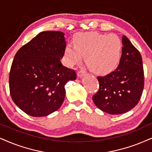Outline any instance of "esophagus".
Wrapping results in <instances>:
<instances>
[{
	"instance_id": "obj_1",
	"label": "esophagus",
	"mask_w": 152,
	"mask_h": 152,
	"mask_svg": "<svg viewBox=\"0 0 152 152\" xmlns=\"http://www.w3.org/2000/svg\"><path fill=\"white\" fill-rule=\"evenodd\" d=\"M85 73H86V72H85V70H81L78 71L77 73V77H83L84 75H85Z\"/></svg>"
}]
</instances>
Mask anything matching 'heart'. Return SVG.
I'll return each instance as SVG.
<instances>
[{"mask_svg":"<svg viewBox=\"0 0 152 152\" xmlns=\"http://www.w3.org/2000/svg\"><path fill=\"white\" fill-rule=\"evenodd\" d=\"M74 43L75 47L67 45L65 49V62L69 67L80 64L82 57H85L94 72L106 75L115 70L121 63L123 44L114 34L85 33L76 37Z\"/></svg>","mask_w":152,"mask_h":152,"instance_id":"heart-1","label":"heart"}]
</instances>
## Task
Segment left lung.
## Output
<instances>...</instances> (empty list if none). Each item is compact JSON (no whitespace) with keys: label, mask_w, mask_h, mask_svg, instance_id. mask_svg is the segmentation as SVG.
Here are the masks:
<instances>
[{"label":"left lung","mask_w":152,"mask_h":152,"mask_svg":"<svg viewBox=\"0 0 152 152\" xmlns=\"http://www.w3.org/2000/svg\"><path fill=\"white\" fill-rule=\"evenodd\" d=\"M123 56L113 72L97 77L99 89L92 97L99 109L110 115L125 113L139 102L144 89L141 54L125 36L122 38Z\"/></svg>","instance_id":"left-lung-1"}]
</instances>
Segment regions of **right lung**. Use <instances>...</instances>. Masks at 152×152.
<instances>
[{"label":"right lung","mask_w":152,"mask_h":152,"mask_svg":"<svg viewBox=\"0 0 152 152\" xmlns=\"http://www.w3.org/2000/svg\"><path fill=\"white\" fill-rule=\"evenodd\" d=\"M65 34L42 31L17 52L11 66L9 87L12 101L34 117L49 115L61 107L65 85L76 79L73 70L62 65Z\"/></svg>","instance_id":"1"}]
</instances>
